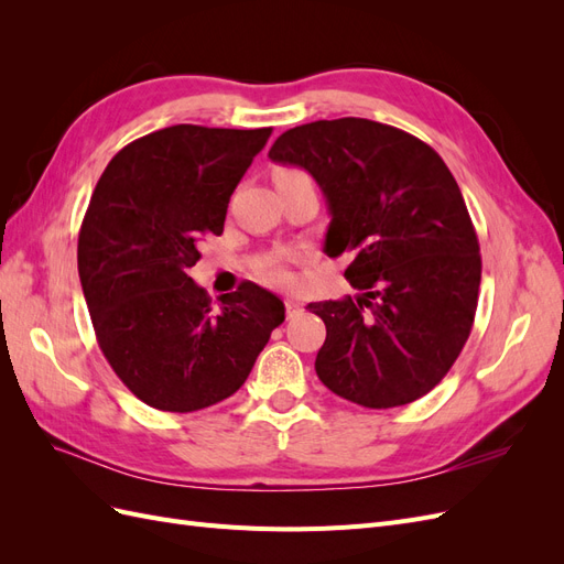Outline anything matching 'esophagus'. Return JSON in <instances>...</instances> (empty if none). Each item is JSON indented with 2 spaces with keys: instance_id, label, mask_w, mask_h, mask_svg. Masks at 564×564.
Returning a JSON list of instances; mask_svg holds the SVG:
<instances>
[{
  "instance_id": "34e87169",
  "label": "esophagus",
  "mask_w": 564,
  "mask_h": 564,
  "mask_svg": "<svg viewBox=\"0 0 564 564\" xmlns=\"http://www.w3.org/2000/svg\"><path fill=\"white\" fill-rule=\"evenodd\" d=\"M284 308H286V317H294V315L301 313L303 303H301L299 299H294V296H286V299H284Z\"/></svg>"
}]
</instances>
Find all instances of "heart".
<instances>
[{
  "label": "heart",
  "instance_id": "heart-1",
  "mask_svg": "<svg viewBox=\"0 0 564 564\" xmlns=\"http://www.w3.org/2000/svg\"><path fill=\"white\" fill-rule=\"evenodd\" d=\"M289 259H292V256H289V253L265 256V259H261L259 263H256V268H253L256 278L263 280L265 284H272V286L292 284V272H289V268H286Z\"/></svg>",
  "mask_w": 564,
  "mask_h": 564
}]
</instances>
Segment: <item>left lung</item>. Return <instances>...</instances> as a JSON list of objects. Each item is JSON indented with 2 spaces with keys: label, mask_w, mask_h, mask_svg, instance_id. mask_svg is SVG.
Returning a JSON list of instances; mask_svg holds the SVG:
<instances>
[{
  "label": "left lung",
  "mask_w": 564,
  "mask_h": 564,
  "mask_svg": "<svg viewBox=\"0 0 564 564\" xmlns=\"http://www.w3.org/2000/svg\"><path fill=\"white\" fill-rule=\"evenodd\" d=\"M268 158L317 181L332 214L324 251L352 253L346 280L360 296L308 305L327 327L319 381L369 409L423 398L466 346L482 278L447 164L416 135L362 117L289 129Z\"/></svg>",
  "instance_id": "1"
}]
</instances>
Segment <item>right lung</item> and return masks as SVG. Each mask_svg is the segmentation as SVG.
I'll return each instance as SVG.
<instances>
[{"instance_id": "1", "label": "right lung", "mask_w": 564, "mask_h": 564, "mask_svg": "<svg viewBox=\"0 0 564 564\" xmlns=\"http://www.w3.org/2000/svg\"><path fill=\"white\" fill-rule=\"evenodd\" d=\"M272 129L176 124L124 145L84 214L77 268L106 360L135 398L187 414L247 381L284 303L242 282L218 308L191 278Z\"/></svg>"}]
</instances>
